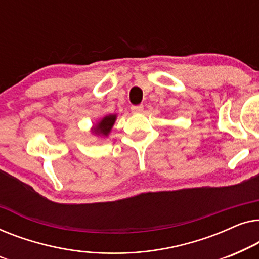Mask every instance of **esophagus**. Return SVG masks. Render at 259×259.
<instances>
[{
	"label": "esophagus",
	"mask_w": 259,
	"mask_h": 259,
	"mask_svg": "<svg viewBox=\"0 0 259 259\" xmlns=\"http://www.w3.org/2000/svg\"><path fill=\"white\" fill-rule=\"evenodd\" d=\"M142 111H143V105H134V107H131V112L133 114H141Z\"/></svg>",
	"instance_id": "1"
}]
</instances>
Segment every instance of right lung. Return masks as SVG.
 Listing matches in <instances>:
<instances>
[{
	"mask_svg": "<svg viewBox=\"0 0 259 259\" xmlns=\"http://www.w3.org/2000/svg\"><path fill=\"white\" fill-rule=\"evenodd\" d=\"M116 119H117V115L116 114L105 115L104 117L98 119V121L96 122V124H94L92 128L93 135H95V136H97L100 138L108 137L112 129V126H114V124H115Z\"/></svg>",
	"mask_w": 259,
	"mask_h": 259,
	"instance_id": "add662e5",
	"label": "right lung"
}]
</instances>
